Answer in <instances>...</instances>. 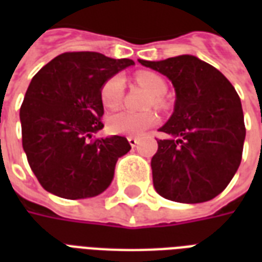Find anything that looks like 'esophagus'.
<instances>
[{
    "label": "esophagus",
    "instance_id": "34e87169",
    "mask_svg": "<svg viewBox=\"0 0 262 262\" xmlns=\"http://www.w3.org/2000/svg\"><path fill=\"white\" fill-rule=\"evenodd\" d=\"M127 141H129V144H130L132 147L135 148L136 145L139 144L140 139H139V137H133V136H130V137H127Z\"/></svg>",
    "mask_w": 262,
    "mask_h": 262
}]
</instances>
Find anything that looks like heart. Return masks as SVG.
<instances>
[{
	"instance_id": "1",
	"label": "heart",
	"mask_w": 262,
	"mask_h": 262,
	"mask_svg": "<svg viewBox=\"0 0 262 262\" xmlns=\"http://www.w3.org/2000/svg\"><path fill=\"white\" fill-rule=\"evenodd\" d=\"M136 80L143 87L147 88L152 94V103L155 106H160L162 95H164L167 85L162 76L154 72L143 71L136 75ZM125 94V79L121 75H114L102 84L100 87V99L107 108H115L121 104ZM159 121L158 115L152 111L145 113H135L130 110H121L111 114L107 118V127L111 133L126 136H140L149 127L156 125Z\"/></svg>"
}]
</instances>
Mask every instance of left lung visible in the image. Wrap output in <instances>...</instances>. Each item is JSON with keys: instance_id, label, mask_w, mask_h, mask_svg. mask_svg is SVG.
Wrapping results in <instances>:
<instances>
[{"instance_id": "obj_1", "label": "left lung", "mask_w": 262, "mask_h": 262, "mask_svg": "<svg viewBox=\"0 0 262 262\" xmlns=\"http://www.w3.org/2000/svg\"><path fill=\"white\" fill-rule=\"evenodd\" d=\"M139 62L167 76L177 95L174 113L159 129L164 137L158 140L151 160L156 191L177 203L215 199L242 160L246 127L235 88L222 72L194 55Z\"/></svg>"}]
</instances>
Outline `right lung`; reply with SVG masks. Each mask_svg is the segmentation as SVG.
Wrapping results in <instances>:
<instances>
[{
  "instance_id": "obj_1",
  "label": "right lung",
  "mask_w": 262,
  "mask_h": 262,
  "mask_svg": "<svg viewBox=\"0 0 262 262\" xmlns=\"http://www.w3.org/2000/svg\"><path fill=\"white\" fill-rule=\"evenodd\" d=\"M96 51H68L32 77L20 107L23 149L45 190L68 200L100 194L127 154L125 137L96 139L104 114L100 87L133 65Z\"/></svg>"
}]
</instances>
